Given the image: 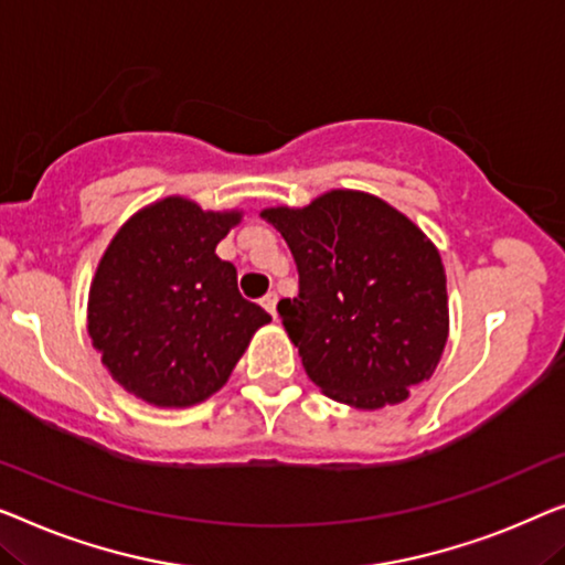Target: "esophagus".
Wrapping results in <instances>:
<instances>
[{"label": "esophagus", "mask_w": 565, "mask_h": 565, "mask_svg": "<svg viewBox=\"0 0 565 565\" xmlns=\"http://www.w3.org/2000/svg\"><path fill=\"white\" fill-rule=\"evenodd\" d=\"M276 301H279V297H276V294H274V291H268V294H266V297H264V299H260V305H264V309H266V312H268V315H271V317H276Z\"/></svg>", "instance_id": "esophagus-1"}]
</instances>
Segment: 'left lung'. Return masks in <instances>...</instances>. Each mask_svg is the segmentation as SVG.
<instances>
[{"label":"left lung","mask_w":565,"mask_h":565,"mask_svg":"<svg viewBox=\"0 0 565 565\" xmlns=\"http://www.w3.org/2000/svg\"><path fill=\"white\" fill-rule=\"evenodd\" d=\"M260 217L284 235L299 271V297L279 301L281 324L330 399L381 409L433 376L448 340V291L440 253L415 222L351 189Z\"/></svg>","instance_id":"obj_1"}]
</instances>
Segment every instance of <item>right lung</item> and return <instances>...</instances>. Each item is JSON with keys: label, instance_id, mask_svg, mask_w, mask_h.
<instances>
[{"label": "right lung", "instance_id": "add662e5", "mask_svg": "<svg viewBox=\"0 0 565 565\" xmlns=\"http://www.w3.org/2000/svg\"><path fill=\"white\" fill-rule=\"evenodd\" d=\"M241 212H204L166 196L132 214L102 256L89 289V335L127 392L156 407H192L233 373L271 315L237 291L217 243Z\"/></svg>", "mask_w": 565, "mask_h": 565}]
</instances>
